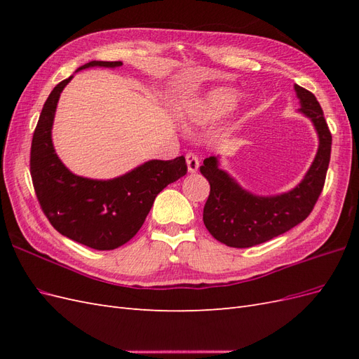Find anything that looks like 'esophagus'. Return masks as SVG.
<instances>
[{
	"instance_id": "obj_1",
	"label": "esophagus",
	"mask_w": 359,
	"mask_h": 359,
	"mask_svg": "<svg viewBox=\"0 0 359 359\" xmlns=\"http://www.w3.org/2000/svg\"><path fill=\"white\" fill-rule=\"evenodd\" d=\"M186 161H187V169H189L190 173H194L199 169V158H198L196 154L189 153L186 156Z\"/></svg>"
}]
</instances>
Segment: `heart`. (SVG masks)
I'll use <instances>...</instances> for the list:
<instances>
[{"instance_id": "obj_1", "label": "heart", "mask_w": 359, "mask_h": 359, "mask_svg": "<svg viewBox=\"0 0 359 359\" xmlns=\"http://www.w3.org/2000/svg\"><path fill=\"white\" fill-rule=\"evenodd\" d=\"M240 100L241 93L235 88H229V86L214 88L193 104L189 112V119L196 124L219 121V119L235 111Z\"/></svg>"}]
</instances>
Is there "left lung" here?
I'll return each instance as SVG.
<instances>
[{"label":"left lung","mask_w":359,"mask_h":359,"mask_svg":"<svg viewBox=\"0 0 359 359\" xmlns=\"http://www.w3.org/2000/svg\"><path fill=\"white\" fill-rule=\"evenodd\" d=\"M299 99V114L307 116L318 133L319 147L304 178L289 191L260 196L241 187L220 168V156L203 160L201 173L210 182L203 206V223L217 241L227 247L247 248L273 240L304 222L319 199L330 165L332 136L314 94L293 86Z\"/></svg>","instance_id":"obj_1"}]
</instances>
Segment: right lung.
<instances>
[{"instance_id": "right-lung-1", "label": "right lung", "mask_w": 359, "mask_h": 359, "mask_svg": "<svg viewBox=\"0 0 359 359\" xmlns=\"http://www.w3.org/2000/svg\"><path fill=\"white\" fill-rule=\"evenodd\" d=\"M121 66V61H90L76 72ZM72 79L60 82L43 106L31 144V178L43 212L61 235L95 250H114L137 233L157 194L186 175V158L148 160L112 180L74 175L52 142L60 95Z\"/></svg>"}]
</instances>
